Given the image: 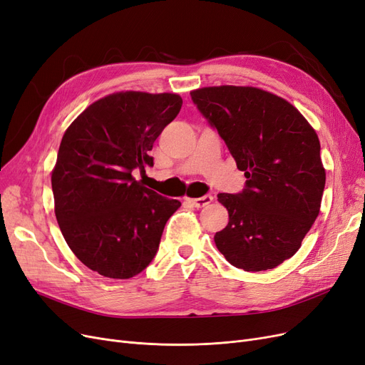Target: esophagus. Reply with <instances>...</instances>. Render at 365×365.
Wrapping results in <instances>:
<instances>
[{
	"label": "esophagus",
	"mask_w": 365,
	"mask_h": 365,
	"mask_svg": "<svg viewBox=\"0 0 365 365\" xmlns=\"http://www.w3.org/2000/svg\"><path fill=\"white\" fill-rule=\"evenodd\" d=\"M213 197L212 195H205V197H200V198H187V203H191L194 207H205L209 203H212Z\"/></svg>",
	"instance_id": "34e87169"
}]
</instances>
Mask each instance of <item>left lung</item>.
<instances>
[{
    "mask_svg": "<svg viewBox=\"0 0 365 365\" xmlns=\"http://www.w3.org/2000/svg\"><path fill=\"white\" fill-rule=\"evenodd\" d=\"M191 98L247 178L240 192L218 194L228 224L215 244L247 272L274 269L301 248L320 210L317 133L292 103L255 87H205Z\"/></svg>",
    "mask_w": 365,
    "mask_h": 365,
    "instance_id": "obj_1",
    "label": "left lung"
}]
</instances>
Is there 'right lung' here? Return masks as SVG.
Masks as SVG:
<instances>
[{"label": "right lung", "instance_id": "obj_1", "mask_svg": "<svg viewBox=\"0 0 365 365\" xmlns=\"http://www.w3.org/2000/svg\"><path fill=\"white\" fill-rule=\"evenodd\" d=\"M182 103L174 93H114L64 132L51 178L56 217L67 245L91 271L128 279L155 259L180 201L148 190L132 173L153 167L148 152Z\"/></svg>", "mask_w": 365, "mask_h": 365}]
</instances>
